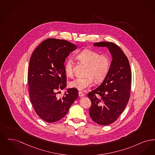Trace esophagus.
I'll return each instance as SVG.
<instances>
[{"label": "esophagus", "mask_w": 155, "mask_h": 155, "mask_svg": "<svg viewBox=\"0 0 155 155\" xmlns=\"http://www.w3.org/2000/svg\"><path fill=\"white\" fill-rule=\"evenodd\" d=\"M79 96L80 97H84V94H83L82 92L81 91H79Z\"/></svg>", "instance_id": "34e87169"}]
</instances>
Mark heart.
<instances>
[{
	"mask_svg": "<svg viewBox=\"0 0 155 155\" xmlns=\"http://www.w3.org/2000/svg\"><path fill=\"white\" fill-rule=\"evenodd\" d=\"M78 57L87 65L85 72L86 76L71 81L69 83L71 87L83 91L93 85L94 80L97 83L101 82L107 76L111 65L110 58L107 54H100L93 50L84 49L78 54ZM64 70L68 76H73L74 70L72 58H69L66 61Z\"/></svg>",
	"mask_w": 155,
	"mask_h": 155,
	"instance_id": "obj_1",
	"label": "heart"
}]
</instances>
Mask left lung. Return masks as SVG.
I'll list each match as a JSON object with an SVG mask.
<instances>
[{"label": "left lung", "instance_id": "1", "mask_svg": "<svg viewBox=\"0 0 155 155\" xmlns=\"http://www.w3.org/2000/svg\"><path fill=\"white\" fill-rule=\"evenodd\" d=\"M94 46L106 47L112 56L107 76L100 86L87 96L91 102L89 114L100 125L116 121L128 103L131 90V72L128 58L121 48L112 42L95 43Z\"/></svg>", "mask_w": 155, "mask_h": 155}]
</instances>
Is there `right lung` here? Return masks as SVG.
Segmentation results:
<instances>
[{"label": "right lung", "instance_id": "1", "mask_svg": "<svg viewBox=\"0 0 155 155\" xmlns=\"http://www.w3.org/2000/svg\"><path fill=\"white\" fill-rule=\"evenodd\" d=\"M77 47L65 40L47 39L32 54L28 71L29 95L34 110L41 119L54 123L64 117L78 97V90L68 88L63 97L57 96L67 86L64 62Z\"/></svg>", "mask_w": 155, "mask_h": 155}]
</instances>
